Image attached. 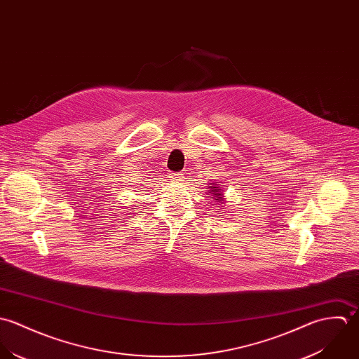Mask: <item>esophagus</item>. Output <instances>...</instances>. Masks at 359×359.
<instances>
[{
    "instance_id": "1",
    "label": "esophagus",
    "mask_w": 359,
    "mask_h": 359,
    "mask_svg": "<svg viewBox=\"0 0 359 359\" xmlns=\"http://www.w3.org/2000/svg\"><path fill=\"white\" fill-rule=\"evenodd\" d=\"M184 179V175L182 172H177V173H172L170 175V180L172 182H182Z\"/></svg>"
}]
</instances>
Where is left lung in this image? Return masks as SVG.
I'll list each match as a JSON object with an SVG mask.
<instances>
[{
    "mask_svg": "<svg viewBox=\"0 0 359 359\" xmlns=\"http://www.w3.org/2000/svg\"><path fill=\"white\" fill-rule=\"evenodd\" d=\"M210 191H211V194H212V200H217V203H223L224 200H223V193H222V189L219 187V186H216V184H211L210 186Z\"/></svg>",
    "mask_w": 359,
    "mask_h": 359,
    "instance_id": "8db88e82",
    "label": "left lung"
}]
</instances>
